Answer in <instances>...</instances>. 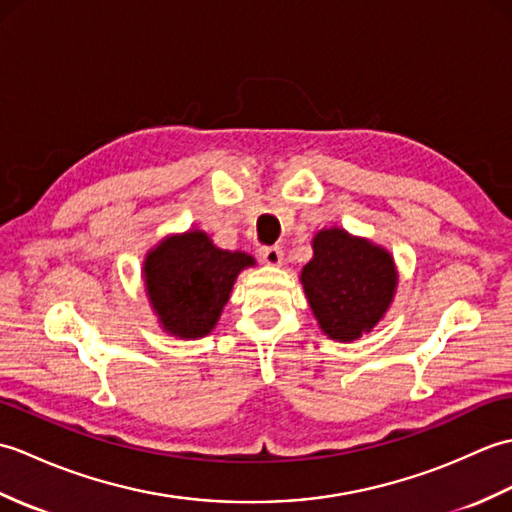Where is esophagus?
Here are the masks:
<instances>
[{
  "instance_id": "esophagus-1",
  "label": "esophagus",
  "mask_w": 512,
  "mask_h": 512,
  "mask_svg": "<svg viewBox=\"0 0 512 512\" xmlns=\"http://www.w3.org/2000/svg\"><path fill=\"white\" fill-rule=\"evenodd\" d=\"M259 257L268 266H281V262H284V250H281V246H262L259 248Z\"/></svg>"
}]
</instances>
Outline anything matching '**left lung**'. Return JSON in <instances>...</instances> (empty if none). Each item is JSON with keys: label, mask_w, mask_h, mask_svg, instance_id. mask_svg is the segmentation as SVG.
<instances>
[{"label": "left lung", "mask_w": 512, "mask_h": 512, "mask_svg": "<svg viewBox=\"0 0 512 512\" xmlns=\"http://www.w3.org/2000/svg\"><path fill=\"white\" fill-rule=\"evenodd\" d=\"M312 250L301 284L323 334L350 343L372 332L396 295L394 257L336 226L314 235Z\"/></svg>", "instance_id": "obj_1"}]
</instances>
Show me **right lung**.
I'll return each instance as SVG.
<instances>
[{"label": "right lung", "mask_w": 512, "mask_h": 512, "mask_svg": "<svg viewBox=\"0 0 512 512\" xmlns=\"http://www.w3.org/2000/svg\"><path fill=\"white\" fill-rule=\"evenodd\" d=\"M255 266L242 250L217 248L204 231L169 235L151 248L143 279L162 330L178 339H202L226 306L237 275Z\"/></svg>", "instance_id": "add662e5"}]
</instances>
